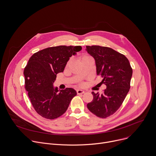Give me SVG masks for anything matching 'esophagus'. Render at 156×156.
Masks as SVG:
<instances>
[{"label": "esophagus", "mask_w": 156, "mask_h": 156, "mask_svg": "<svg viewBox=\"0 0 156 156\" xmlns=\"http://www.w3.org/2000/svg\"><path fill=\"white\" fill-rule=\"evenodd\" d=\"M76 93L78 94H84V91L80 90V89H78V90H76Z\"/></svg>", "instance_id": "obj_1"}]
</instances>
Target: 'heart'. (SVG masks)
Listing matches in <instances>:
<instances>
[{"mask_svg":"<svg viewBox=\"0 0 156 156\" xmlns=\"http://www.w3.org/2000/svg\"><path fill=\"white\" fill-rule=\"evenodd\" d=\"M88 57V56H86V55H84V56H83V57H82V59H83V58H84V57Z\"/></svg>","mask_w":156,"mask_h":156,"instance_id":"1","label":"heart"}]
</instances>
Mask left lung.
<instances>
[{
  "instance_id": "1",
  "label": "left lung",
  "mask_w": 156,
  "mask_h": 156,
  "mask_svg": "<svg viewBox=\"0 0 156 156\" xmlns=\"http://www.w3.org/2000/svg\"><path fill=\"white\" fill-rule=\"evenodd\" d=\"M95 60L97 75L103 80L106 89L102 94L94 93L93 100L87 104L96 116L106 118L120 107L130 88L133 70L128 58L110 48L87 46L85 49Z\"/></svg>"
}]
</instances>
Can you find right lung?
Masks as SVG:
<instances>
[{
    "label": "right lung",
    "mask_w": 156,
    "mask_h": 156,
    "mask_svg": "<svg viewBox=\"0 0 156 156\" xmlns=\"http://www.w3.org/2000/svg\"><path fill=\"white\" fill-rule=\"evenodd\" d=\"M81 49L80 46L48 48L34 53L28 60L23 72L25 90L34 108L42 117L55 119L61 116L77 94L73 88L58 90L54 83L70 58Z\"/></svg>",
    "instance_id": "add662e5"
}]
</instances>
